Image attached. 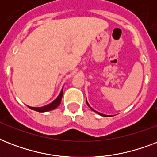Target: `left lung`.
Instances as JSON below:
<instances>
[{"mask_svg":"<svg viewBox=\"0 0 157 157\" xmlns=\"http://www.w3.org/2000/svg\"><path fill=\"white\" fill-rule=\"evenodd\" d=\"M86 103H87V105H88L89 107H90V109H91V110H92V111H94V112H97V113H98V114H99V115H101V116H103V117H107V116H106V115L101 114V113H99V112H96L95 110H94V109H93V108H92V107H90V105H89V103H87V101H86Z\"/></svg>","mask_w":157,"mask_h":157,"instance_id":"left-lung-1","label":"left lung"}]
</instances>
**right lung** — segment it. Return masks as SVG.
Masks as SVG:
<instances>
[{
  "label": "right lung",
  "instance_id": "obj_1",
  "mask_svg": "<svg viewBox=\"0 0 157 157\" xmlns=\"http://www.w3.org/2000/svg\"><path fill=\"white\" fill-rule=\"evenodd\" d=\"M63 90H62L60 94H59V95L58 96V98L55 99L54 101H53L52 103H50V104L46 105V106H44V107H28L30 109H33L34 111H36V112H48V111H51V110L55 109L59 104L61 103L62 100V97H63Z\"/></svg>",
  "mask_w": 157,
  "mask_h": 157
}]
</instances>
